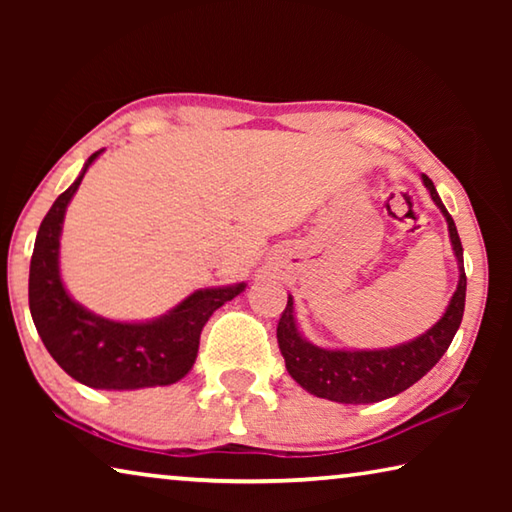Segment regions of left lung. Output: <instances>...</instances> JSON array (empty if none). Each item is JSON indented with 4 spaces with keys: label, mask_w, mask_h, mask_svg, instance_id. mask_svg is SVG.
Masks as SVG:
<instances>
[{
    "label": "left lung",
    "mask_w": 512,
    "mask_h": 512,
    "mask_svg": "<svg viewBox=\"0 0 512 512\" xmlns=\"http://www.w3.org/2000/svg\"><path fill=\"white\" fill-rule=\"evenodd\" d=\"M422 185L429 189L431 201L443 212L449 230V241L458 266V284L445 314L427 332L415 339L379 350H345L320 348L300 332L296 307L289 296L287 309L277 323V343L287 363L289 375L307 393L339 404H372L400 395L415 381L422 379L447 352L458 332L465 309L467 277L463 268V246L458 239L456 223L445 210L443 201L431 180L422 173Z\"/></svg>",
    "instance_id": "obj_1"
}]
</instances>
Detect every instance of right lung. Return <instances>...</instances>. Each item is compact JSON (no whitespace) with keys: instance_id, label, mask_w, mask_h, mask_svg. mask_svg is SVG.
<instances>
[{"instance_id":"1","label":"right lung","mask_w":512,"mask_h":512,"mask_svg":"<svg viewBox=\"0 0 512 512\" xmlns=\"http://www.w3.org/2000/svg\"><path fill=\"white\" fill-rule=\"evenodd\" d=\"M103 151L85 160L79 178L56 198L40 223L29 271L33 325L58 366L85 386L137 391L176 384L194 366L207 320L225 302L244 293L246 282L196 289L167 314L149 320H112L69 296L60 275L65 212L85 171Z\"/></svg>"}]
</instances>
